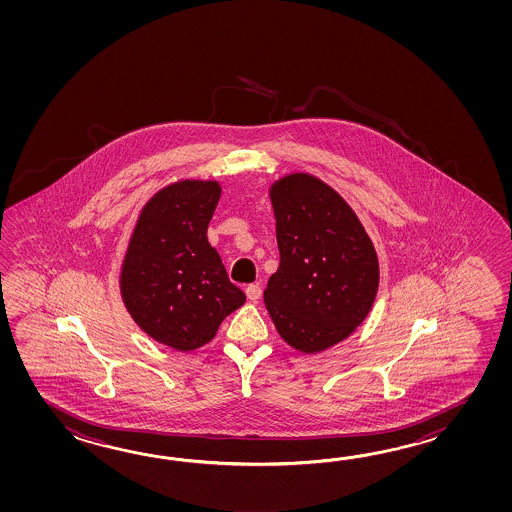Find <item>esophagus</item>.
Returning <instances> with one entry per match:
<instances>
[{
    "instance_id": "34e87169",
    "label": "esophagus",
    "mask_w": 512,
    "mask_h": 512,
    "mask_svg": "<svg viewBox=\"0 0 512 512\" xmlns=\"http://www.w3.org/2000/svg\"><path fill=\"white\" fill-rule=\"evenodd\" d=\"M245 293H247V298H249L251 302H258L261 296V287L258 283H251V285H247Z\"/></svg>"
}]
</instances>
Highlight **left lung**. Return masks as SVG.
<instances>
[{"mask_svg":"<svg viewBox=\"0 0 512 512\" xmlns=\"http://www.w3.org/2000/svg\"><path fill=\"white\" fill-rule=\"evenodd\" d=\"M280 267L263 300L278 335L307 355L355 333L379 289V260L346 199L294 172L269 186Z\"/></svg>","mask_w":512,"mask_h":512,"instance_id":"1","label":"left lung"}]
</instances>
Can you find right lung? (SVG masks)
Instances as JSON below:
<instances>
[{
  "mask_svg": "<svg viewBox=\"0 0 512 512\" xmlns=\"http://www.w3.org/2000/svg\"><path fill=\"white\" fill-rule=\"evenodd\" d=\"M221 197L216 179H179L141 208L120 265V296L142 331L177 351L216 337L245 304L207 229Z\"/></svg>",
  "mask_w": 512,
  "mask_h": 512,
  "instance_id": "obj_1",
  "label": "right lung"
}]
</instances>
